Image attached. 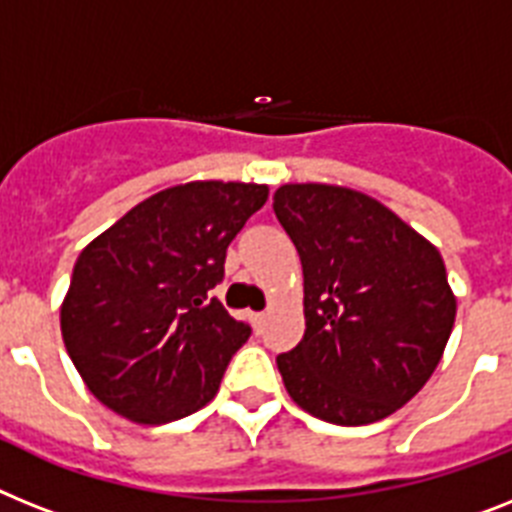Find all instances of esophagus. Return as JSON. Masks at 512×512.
Listing matches in <instances>:
<instances>
[{
    "label": "esophagus",
    "mask_w": 512,
    "mask_h": 512,
    "mask_svg": "<svg viewBox=\"0 0 512 512\" xmlns=\"http://www.w3.org/2000/svg\"><path fill=\"white\" fill-rule=\"evenodd\" d=\"M251 324H253V329H256V332H261V329H264V324H266V311L251 314Z\"/></svg>",
    "instance_id": "esophagus-1"
}]
</instances>
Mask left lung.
<instances>
[{
    "label": "left lung",
    "mask_w": 512,
    "mask_h": 512,
    "mask_svg": "<svg viewBox=\"0 0 512 512\" xmlns=\"http://www.w3.org/2000/svg\"><path fill=\"white\" fill-rule=\"evenodd\" d=\"M272 206L303 266L306 332L277 356L287 395L329 424L382 421L445 353L458 308L445 261L361 190L287 183Z\"/></svg>",
    "instance_id": "8db88e82"
}]
</instances>
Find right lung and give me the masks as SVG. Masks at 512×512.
<instances>
[{
    "mask_svg": "<svg viewBox=\"0 0 512 512\" xmlns=\"http://www.w3.org/2000/svg\"><path fill=\"white\" fill-rule=\"evenodd\" d=\"M259 183L164 188L94 238L59 308L62 340L99 403L135 424L204 408L251 337L209 290L232 238L266 204Z\"/></svg>",
    "mask_w": 512,
    "mask_h": 512,
    "instance_id": "right-lung-1",
    "label": "right lung"
}]
</instances>
